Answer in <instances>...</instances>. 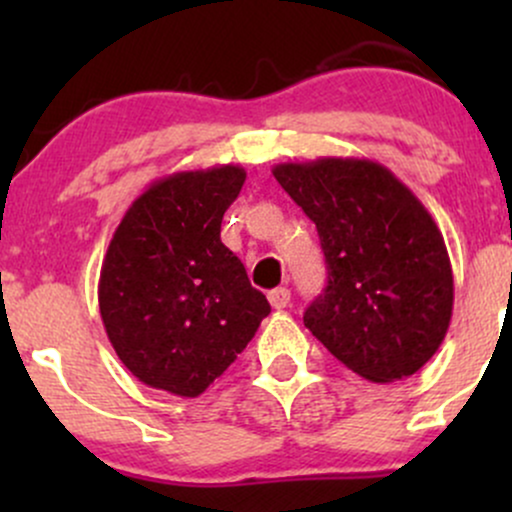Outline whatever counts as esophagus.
Here are the masks:
<instances>
[{
	"mask_svg": "<svg viewBox=\"0 0 512 512\" xmlns=\"http://www.w3.org/2000/svg\"><path fill=\"white\" fill-rule=\"evenodd\" d=\"M267 298H269V305H272L274 310H284L286 305L291 303V291L286 289V286H279V289L269 291Z\"/></svg>",
	"mask_w": 512,
	"mask_h": 512,
	"instance_id": "esophagus-1",
	"label": "esophagus"
}]
</instances>
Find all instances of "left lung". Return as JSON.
<instances>
[{"instance_id":"left-lung-1","label":"left lung","mask_w":512,"mask_h":512,"mask_svg":"<svg viewBox=\"0 0 512 512\" xmlns=\"http://www.w3.org/2000/svg\"><path fill=\"white\" fill-rule=\"evenodd\" d=\"M272 173L325 252L327 289L305 310V327L370 383L414 375L443 344L455 301L433 216L370 158L279 163Z\"/></svg>"}]
</instances>
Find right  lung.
<instances>
[{
  "instance_id": "add662e5",
  "label": "right lung",
  "mask_w": 512,
  "mask_h": 512,
  "mask_svg": "<svg viewBox=\"0 0 512 512\" xmlns=\"http://www.w3.org/2000/svg\"><path fill=\"white\" fill-rule=\"evenodd\" d=\"M245 182L240 166L182 170L151 182L103 257L98 305L115 354L139 383L199 397L269 315L221 219Z\"/></svg>"
}]
</instances>
